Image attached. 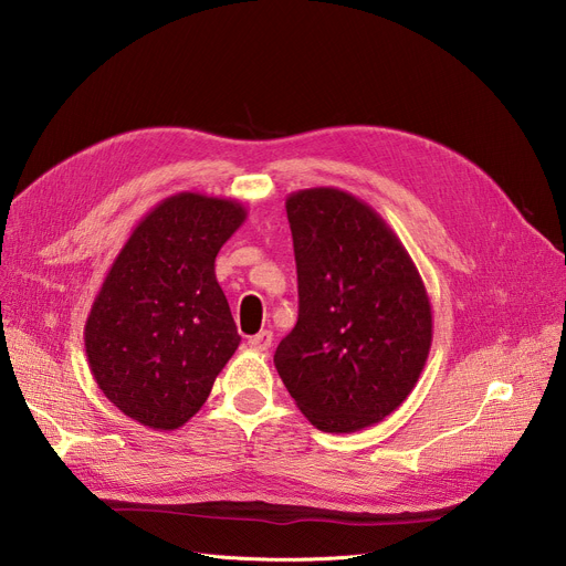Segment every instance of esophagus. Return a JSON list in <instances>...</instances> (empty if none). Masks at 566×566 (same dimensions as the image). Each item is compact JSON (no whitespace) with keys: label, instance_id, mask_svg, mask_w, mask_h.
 Masks as SVG:
<instances>
[{"label":"esophagus","instance_id":"esophagus-1","mask_svg":"<svg viewBox=\"0 0 566 566\" xmlns=\"http://www.w3.org/2000/svg\"><path fill=\"white\" fill-rule=\"evenodd\" d=\"M272 340H274L272 332L264 329V332H260V334H255V336L249 338V347L255 349V353H266V349L272 347Z\"/></svg>","mask_w":566,"mask_h":566}]
</instances>
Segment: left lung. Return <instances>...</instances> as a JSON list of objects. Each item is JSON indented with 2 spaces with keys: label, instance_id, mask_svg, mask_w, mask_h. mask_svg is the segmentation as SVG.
<instances>
[{
  "label": "left lung",
  "instance_id": "left-lung-1",
  "mask_svg": "<svg viewBox=\"0 0 566 566\" xmlns=\"http://www.w3.org/2000/svg\"><path fill=\"white\" fill-rule=\"evenodd\" d=\"M285 211L300 317L274 364L315 428L355 433L415 389L433 340L428 292L394 230L353 193L304 188Z\"/></svg>",
  "mask_w": 566,
  "mask_h": 566
}]
</instances>
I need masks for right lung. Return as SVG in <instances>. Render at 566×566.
Returning <instances> with one entry per match:
<instances>
[{"mask_svg":"<svg viewBox=\"0 0 566 566\" xmlns=\"http://www.w3.org/2000/svg\"><path fill=\"white\" fill-rule=\"evenodd\" d=\"M244 221L237 200L170 196L145 213L107 269L85 349L98 389L133 421L184 426L239 347L213 262Z\"/></svg>","mask_w":566,"mask_h":566,"instance_id":"right-lung-1","label":"right lung"}]
</instances>
